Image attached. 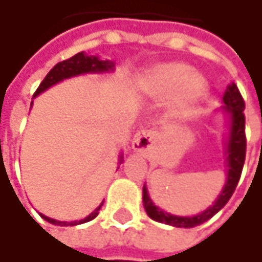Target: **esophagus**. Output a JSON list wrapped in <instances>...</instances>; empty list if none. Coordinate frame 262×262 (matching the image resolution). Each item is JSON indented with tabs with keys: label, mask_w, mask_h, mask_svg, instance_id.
<instances>
[{
	"label": "esophagus",
	"mask_w": 262,
	"mask_h": 262,
	"mask_svg": "<svg viewBox=\"0 0 262 262\" xmlns=\"http://www.w3.org/2000/svg\"><path fill=\"white\" fill-rule=\"evenodd\" d=\"M156 139V135L150 130H138L133 136V141H132V147L135 150H144V148H148Z\"/></svg>",
	"instance_id": "34e87169"
}]
</instances>
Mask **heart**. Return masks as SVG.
Returning <instances> with one entry per match:
<instances>
[{
	"mask_svg": "<svg viewBox=\"0 0 262 262\" xmlns=\"http://www.w3.org/2000/svg\"><path fill=\"white\" fill-rule=\"evenodd\" d=\"M139 88L153 98H164L178 91L176 104L179 109H189L205 92V80L192 74V70L179 62L159 63L148 68L139 77Z\"/></svg>",
	"mask_w": 262,
	"mask_h": 262,
	"instance_id": "heart-1",
	"label": "heart"
}]
</instances>
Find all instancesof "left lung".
Masks as SVG:
<instances>
[{
    "instance_id": "8db88e82",
    "label": "left lung",
    "mask_w": 262,
    "mask_h": 262,
    "mask_svg": "<svg viewBox=\"0 0 262 262\" xmlns=\"http://www.w3.org/2000/svg\"><path fill=\"white\" fill-rule=\"evenodd\" d=\"M223 101L226 104V106H223V111L229 115V120H231V133H229V141H228V167H229V170H228V181H226L223 191L220 192V195L217 197L214 205L209 206L202 214L194 215V217H178V215H171L168 212H164L162 209L155 206V203L148 197L147 188L144 186L142 202H144V208H145L150 219H153L159 223L176 226V228H194L197 225L205 223L211 217H214L232 197L236 185H238V181H239L241 171H243L244 159H246L244 100H243L239 89L236 88L235 83L228 86V89L223 95Z\"/></svg>"
}]
</instances>
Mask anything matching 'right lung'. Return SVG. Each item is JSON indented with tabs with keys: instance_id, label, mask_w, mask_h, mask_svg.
Listing matches in <instances>:
<instances>
[{
	"instance_id": "obj_1",
	"label": "right lung",
	"mask_w": 262,
	"mask_h": 262,
	"mask_svg": "<svg viewBox=\"0 0 262 262\" xmlns=\"http://www.w3.org/2000/svg\"><path fill=\"white\" fill-rule=\"evenodd\" d=\"M111 70H114V63H111L109 60H100L95 56H86L84 53H77L76 56L63 60V62H59L57 65L53 67V70L45 76V79L42 80V83L36 89L34 97L39 95L40 92H43L45 89H48L50 86L62 81V80L70 79V77H74V76H80V74H86V73H104V71H111ZM100 208H101V205L94 212H91L88 217L77 220V222H57V220L50 219V217L42 215V214H40V217L43 220H47L48 223H53V225H57V226H74V225H81V223L94 220L98 215Z\"/></svg>"
}]
</instances>
